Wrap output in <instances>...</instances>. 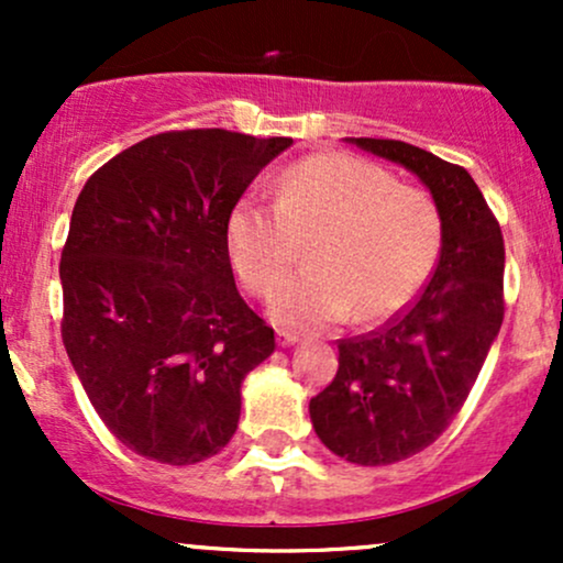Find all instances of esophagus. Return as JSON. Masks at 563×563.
I'll use <instances>...</instances> for the list:
<instances>
[{"instance_id":"34e87169","label":"esophagus","mask_w":563,"mask_h":563,"mask_svg":"<svg viewBox=\"0 0 563 563\" xmlns=\"http://www.w3.org/2000/svg\"><path fill=\"white\" fill-rule=\"evenodd\" d=\"M296 341H299V333L286 331V328H280V331H277V344L280 346H290V344H296Z\"/></svg>"}]
</instances>
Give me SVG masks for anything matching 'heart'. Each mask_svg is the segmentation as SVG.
Returning a JSON list of instances; mask_svg holds the SVG:
<instances>
[{
    "instance_id": "heart-1",
    "label": "heart",
    "mask_w": 563,
    "mask_h": 563,
    "mask_svg": "<svg viewBox=\"0 0 563 563\" xmlns=\"http://www.w3.org/2000/svg\"><path fill=\"white\" fill-rule=\"evenodd\" d=\"M442 219L421 187L344 153L303 158L275 185V209L241 200L228 217L232 267L254 296H269L308 245L307 274L277 289V320L322 328L352 314L391 318L434 267Z\"/></svg>"
}]
</instances>
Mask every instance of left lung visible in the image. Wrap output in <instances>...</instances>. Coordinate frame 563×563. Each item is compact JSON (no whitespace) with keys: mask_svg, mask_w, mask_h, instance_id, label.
Returning <instances> with one entry per match:
<instances>
[{"mask_svg":"<svg viewBox=\"0 0 563 563\" xmlns=\"http://www.w3.org/2000/svg\"><path fill=\"white\" fill-rule=\"evenodd\" d=\"M402 164L442 219L439 262L418 299L378 331L339 341V371L309 416L328 450L389 466L429 448L461 412L506 314L500 224L463 166L402 140L352 137Z\"/></svg>","mask_w":563,"mask_h":563,"instance_id":"8db88e82","label":"left lung"}]
</instances>
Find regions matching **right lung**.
I'll return each mask as SVG.
<instances>
[{
    "instance_id": "obj_1",
    "label": "right lung",
    "mask_w": 563,
    "mask_h": 563,
    "mask_svg": "<svg viewBox=\"0 0 563 563\" xmlns=\"http://www.w3.org/2000/svg\"><path fill=\"white\" fill-rule=\"evenodd\" d=\"M290 137L161 132L87 179L60 254L63 344L108 431L147 461L217 455L275 331L241 299L228 217Z\"/></svg>"
}]
</instances>
